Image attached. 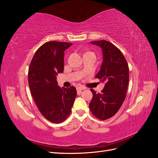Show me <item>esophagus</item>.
I'll list each match as a JSON object with an SVG mask.
<instances>
[{"mask_svg":"<svg viewBox=\"0 0 158 158\" xmlns=\"http://www.w3.org/2000/svg\"><path fill=\"white\" fill-rule=\"evenodd\" d=\"M85 89V87H84V86H78L77 88H76V89H77V92H78V94H80L81 93V92H82V90H83V89Z\"/></svg>","mask_w":158,"mask_h":158,"instance_id":"obj_1","label":"esophagus"}]
</instances>
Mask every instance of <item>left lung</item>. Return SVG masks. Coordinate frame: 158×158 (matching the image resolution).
<instances>
[{
	"mask_svg": "<svg viewBox=\"0 0 158 158\" xmlns=\"http://www.w3.org/2000/svg\"><path fill=\"white\" fill-rule=\"evenodd\" d=\"M100 47L103 63L95 78L106 82L101 93L91 89L93 98L89 104L91 112L100 120H106L115 114L125 101L129 81V69L121 51L106 40L91 41Z\"/></svg>",
	"mask_w": 158,
	"mask_h": 158,
	"instance_id": "left-lung-1",
	"label": "left lung"
}]
</instances>
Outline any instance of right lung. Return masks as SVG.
Returning <instances> with one entry per match:
<instances>
[{"label": "right lung", "instance_id": "obj_1", "mask_svg": "<svg viewBox=\"0 0 158 158\" xmlns=\"http://www.w3.org/2000/svg\"><path fill=\"white\" fill-rule=\"evenodd\" d=\"M72 45L46 42L36 51L28 71V83L36 106L43 116L54 123L69 117L77 94L74 86L60 88L56 77L64 70V51Z\"/></svg>", "mask_w": 158, "mask_h": 158}]
</instances>
